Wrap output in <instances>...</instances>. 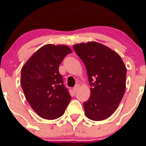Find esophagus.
<instances>
[{"label": "esophagus", "mask_w": 146, "mask_h": 146, "mask_svg": "<svg viewBox=\"0 0 146 146\" xmlns=\"http://www.w3.org/2000/svg\"><path fill=\"white\" fill-rule=\"evenodd\" d=\"M79 88H80V85L79 84H77L75 86H74V88H73V91H74V92H75V91H77V90L79 89Z\"/></svg>", "instance_id": "esophagus-1"}]
</instances>
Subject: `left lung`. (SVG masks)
Listing matches in <instances>:
<instances>
[{"label": "left lung", "instance_id": "obj_1", "mask_svg": "<svg viewBox=\"0 0 146 146\" xmlns=\"http://www.w3.org/2000/svg\"><path fill=\"white\" fill-rule=\"evenodd\" d=\"M73 49L86 66L91 87V96L83 103L86 117L106 119L115 111L125 93L126 66L118 53L102 44L80 43Z\"/></svg>", "mask_w": 146, "mask_h": 146}]
</instances>
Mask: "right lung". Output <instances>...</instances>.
<instances>
[{
	"instance_id": "obj_1",
	"label": "right lung",
	"mask_w": 146,
	"mask_h": 146,
	"mask_svg": "<svg viewBox=\"0 0 146 146\" xmlns=\"http://www.w3.org/2000/svg\"><path fill=\"white\" fill-rule=\"evenodd\" d=\"M72 52L66 45L46 44L22 69L20 83L25 98L35 113L44 119L62 116L72 99L58 70L62 60Z\"/></svg>"
}]
</instances>
